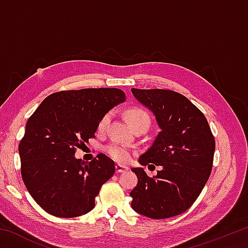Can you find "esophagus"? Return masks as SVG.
<instances>
[{
	"label": "esophagus",
	"instance_id": "esophagus-1",
	"mask_svg": "<svg viewBox=\"0 0 248 248\" xmlns=\"http://www.w3.org/2000/svg\"><path fill=\"white\" fill-rule=\"evenodd\" d=\"M127 170H128V166L116 164V173H125Z\"/></svg>",
	"mask_w": 248,
	"mask_h": 248
}]
</instances>
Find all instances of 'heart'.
Wrapping results in <instances>:
<instances>
[{"label":"heart","instance_id":"1","mask_svg":"<svg viewBox=\"0 0 248 248\" xmlns=\"http://www.w3.org/2000/svg\"><path fill=\"white\" fill-rule=\"evenodd\" d=\"M125 118H127L128 123L132 125L133 129L141 124H145L148 125V127L150 124V117L148 115V112L141 108L128 109V110L125 111ZM109 120H110V114H106L102 119H100L99 124H98V129L100 131H103V130L107 127ZM106 151L112 158L116 159V161L125 162L128 161L130 157L129 150L120 144L115 143V144L108 145Z\"/></svg>","mask_w":248,"mask_h":248}]
</instances>
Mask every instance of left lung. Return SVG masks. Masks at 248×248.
Masks as SVG:
<instances>
[{
	"label": "left lung",
	"mask_w": 248,
	"mask_h": 248,
	"mask_svg": "<svg viewBox=\"0 0 248 248\" xmlns=\"http://www.w3.org/2000/svg\"><path fill=\"white\" fill-rule=\"evenodd\" d=\"M153 112L161 131L139 157L141 165L162 166L149 177L142 167L130 192L131 207L151 219H166L189 209L211 174L216 142L204 115L184 95L170 90L131 89Z\"/></svg>",
	"instance_id": "1"
}]
</instances>
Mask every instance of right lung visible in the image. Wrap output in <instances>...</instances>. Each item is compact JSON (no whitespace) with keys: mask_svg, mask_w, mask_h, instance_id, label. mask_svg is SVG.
<instances>
[{"mask_svg":"<svg viewBox=\"0 0 248 248\" xmlns=\"http://www.w3.org/2000/svg\"><path fill=\"white\" fill-rule=\"evenodd\" d=\"M125 94L118 89H83L49 95L31 116L18 152L23 182L49 215L75 217L95 207L115 163L98 154L89 164L74 156L95 137L99 121Z\"/></svg>","mask_w":248,"mask_h":248,"instance_id":"add662e5","label":"right lung"}]
</instances>
